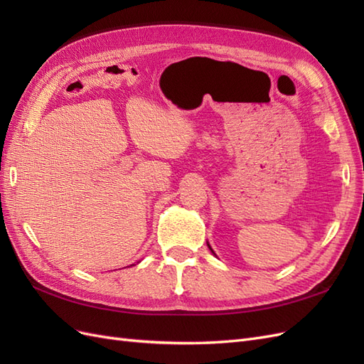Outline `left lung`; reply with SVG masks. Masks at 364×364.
Wrapping results in <instances>:
<instances>
[{"mask_svg":"<svg viewBox=\"0 0 364 364\" xmlns=\"http://www.w3.org/2000/svg\"><path fill=\"white\" fill-rule=\"evenodd\" d=\"M209 249H211V247H209ZM211 250H213V249H211Z\"/></svg>","mask_w":364,"mask_h":364,"instance_id":"8db88e82","label":"left lung"}]
</instances>
